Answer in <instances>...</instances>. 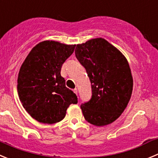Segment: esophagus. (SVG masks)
<instances>
[{"mask_svg":"<svg viewBox=\"0 0 158 158\" xmlns=\"http://www.w3.org/2000/svg\"><path fill=\"white\" fill-rule=\"evenodd\" d=\"M73 92H74V93L76 94V95H77V89H73Z\"/></svg>","mask_w":158,"mask_h":158,"instance_id":"34e87169","label":"esophagus"}]
</instances>
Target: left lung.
I'll use <instances>...</instances> for the list:
<instances>
[{"mask_svg": "<svg viewBox=\"0 0 158 158\" xmlns=\"http://www.w3.org/2000/svg\"><path fill=\"white\" fill-rule=\"evenodd\" d=\"M75 56L85 68L92 85V97L81 103L85 120L95 126L114 122L126 108L133 80L127 59L102 38L77 44Z\"/></svg>", "mask_w": 158, "mask_h": 158, "instance_id": "8db88e82", "label": "left lung"}]
</instances>
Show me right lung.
<instances>
[{"label":"right lung","mask_w":158,"mask_h":158,"mask_svg":"<svg viewBox=\"0 0 158 158\" xmlns=\"http://www.w3.org/2000/svg\"><path fill=\"white\" fill-rule=\"evenodd\" d=\"M74 48L75 45L43 41L32 49L20 68L19 97L28 114L39 122H59L65 118L69 106L77 103V97L66 88L60 73Z\"/></svg>","instance_id":"1"}]
</instances>
